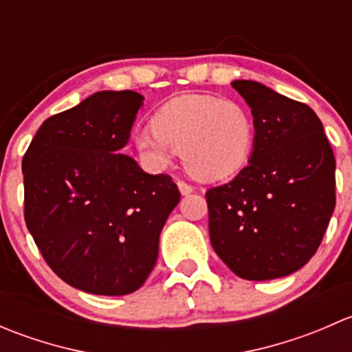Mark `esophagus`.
<instances>
[{
  "label": "esophagus",
  "mask_w": 352,
  "mask_h": 352,
  "mask_svg": "<svg viewBox=\"0 0 352 352\" xmlns=\"http://www.w3.org/2000/svg\"><path fill=\"white\" fill-rule=\"evenodd\" d=\"M177 186H179V190L182 196H189V194L194 192V187L189 186V184H186L184 180H179V182H177Z\"/></svg>",
  "instance_id": "obj_1"
}]
</instances>
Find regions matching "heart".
Listing matches in <instances>:
<instances>
[{
	"mask_svg": "<svg viewBox=\"0 0 352 352\" xmlns=\"http://www.w3.org/2000/svg\"><path fill=\"white\" fill-rule=\"evenodd\" d=\"M153 129L134 134L138 153L166 166L177 151L187 172L202 182L235 175L250 160L255 124L239 102L216 95H179L155 112Z\"/></svg>",
	"mask_w": 352,
	"mask_h": 352,
	"instance_id": "obj_1",
	"label": "heart"
}]
</instances>
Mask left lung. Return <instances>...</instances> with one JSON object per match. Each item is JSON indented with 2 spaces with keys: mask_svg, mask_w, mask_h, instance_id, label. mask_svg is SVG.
<instances>
[{
  "mask_svg": "<svg viewBox=\"0 0 352 352\" xmlns=\"http://www.w3.org/2000/svg\"><path fill=\"white\" fill-rule=\"evenodd\" d=\"M232 87L255 124L248 165L206 192L209 239L218 257L248 281L285 278L320 245L336 208V158L308 105L252 80Z\"/></svg>",
  "mask_w": 352,
  "mask_h": 352,
  "instance_id": "8db88e82",
  "label": "left lung"
}]
</instances>
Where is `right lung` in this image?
<instances>
[{
	"label": "right lung",
	"instance_id": "add662e5",
	"mask_svg": "<svg viewBox=\"0 0 352 352\" xmlns=\"http://www.w3.org/2000/svg\"><path fill=\"white\" fill-rule=\"evenodd\" d=\"M144 97L104 90L49 117L23 156L25 223L49 267L76 289L122 296L143 286L180 201L120 150Z\"/></svg>",
	"mask_w": 352,
	"mask_h": 352
}]
</instances>
